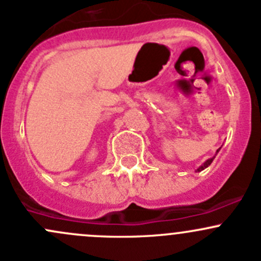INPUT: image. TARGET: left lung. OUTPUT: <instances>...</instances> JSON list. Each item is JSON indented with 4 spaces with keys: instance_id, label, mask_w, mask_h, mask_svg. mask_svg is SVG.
Masks as SVG:
<instances>
[{
    "instance_id": "left-lung-1",
    "label": "left lung",
    "mask_w": 261,
    "mask_h": 261,
    "mask_svg": "<svg viewBox=\"0 0 261 261\" xmlns=\"http://www.w3.org/2000/svg\"><path fill=\"white\" fill-rule=\"evenodd\" d=\"M220 149H221V148H219V149H217V150H216V154H217V152H219V150H220ZM216 154H215V155H214V157L208 158V160H207V161H205V162H203V163H202V165H201V166H200V167H198V168H197V170H196V172H201V171H203V170H205V168H207V167H208V166H210V165H211V163H212V161H214V160H215V157H216Z\"/></svg>"
}]
</instances>
